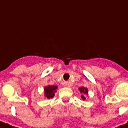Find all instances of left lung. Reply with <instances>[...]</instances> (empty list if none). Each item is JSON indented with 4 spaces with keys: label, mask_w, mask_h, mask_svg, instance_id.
I'll list each match as a JSON object with an SVG mask.
<instances>
[{
    "label": "left lung",
    "mask_w": 128,
    "mask_h": 128,
    "mask_svg": "<svg viewBox=\"0 0 128 128\" xmlns=\"http://www.w3.org/2000/svg\"><path fill=\"white\" fill-rule=\"evenodd\" d=\"M78 90H79L80 94H81V96H80L81 99L83 101L86 100L87 99V96H88L89 94L88 89L85 87H80L78 88Z\"/></svg>",
    "instance_id": "1"
}]
</instances>
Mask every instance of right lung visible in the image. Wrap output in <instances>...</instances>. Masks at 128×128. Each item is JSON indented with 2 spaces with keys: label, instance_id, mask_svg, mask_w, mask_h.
<instances>
[{
  "label": "right lung",
  "instance_id": "add662e5",
  "mask_svg": "<svg viewBox=\"0 0 128 128\" xmlns=\"http://www.w3.org/2000/svg\"><path fill=\"white\" fill-rule=\"evenodd\" d=\"M58 89V86H56L49 85L46 86L44 88V97L48 99L52 98L55 95V92H56V90Z\"/></svg>",
  "mask_w": 128,
  "mask_h": 128
}]
</instances>
